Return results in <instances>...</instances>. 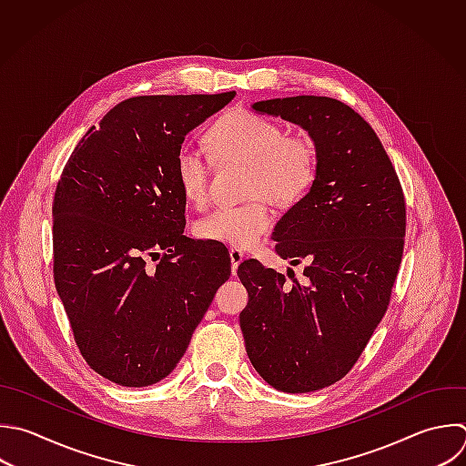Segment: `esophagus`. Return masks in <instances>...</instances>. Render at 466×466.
<instances>
[{
	"instance_id": "esophagus-1",
	"label": "esophagus",
	"mask_w": 466,
	"mask_h": 466,
	"mask_svg": "<svg viewBox=\"0 0 466 466\" xmlns=\"http://www.w3.org/2000/svg\"><path fill=\"white\" fill-rule=\"evenodd\" d=\"M229 258H231V269H233V273H235L237 268L240 266V262L244 260V253H242L240 249H237V248H231V249H229Z\"/></svg>"
}]
</instances>
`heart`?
<instances>
[{"label":"heart","mask_w":466,"mask_h":466,"mask_svg":"<svg viewBox=\"0 0 466 466\" xmlns=\"http://www.w3.org/2000/svg\"><path fill=\"white\" fill-rule=\"evenodd\" d=\"M208 146L217 162L246 164L240 206H220L195 224L198 238L249 249L273 226L266 198L280 208L299 204L317 177V146L306 135H286L280 124L246 109L224 113L208 131ZM175 177L184 198L200 206L208 198L209 162L189 144L178 147Z\"/></svg>","instance_id":"obj_1"}]
</instances>
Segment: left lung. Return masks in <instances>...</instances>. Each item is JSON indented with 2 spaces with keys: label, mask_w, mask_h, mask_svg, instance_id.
I'll return each instance as SVG.
<instances>
[{
  "label": "left lung",
  "mask_w": 466,
  "mask_h": 466,
  "mask_svg": "<svg viewBox=\"0 0 466 466\" xmlns=\"http://www.w3.org/2000/svg\"><path fill=\"white\" fill-rule=\"evenodd\" d=\"M308 131L317 177L277 222V253L304 279L249 258L240 329L248 357L275 390L306 393L342 379L386 313L400 266L406 204L397 173L370 124L328 96H291L251 106Z\"/></svg>",
  "instance_id": "left-lung-1"
}]
</instances>
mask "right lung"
I'll list each match as a JSON object with an SVG mask.
<instances>
[{
    "instance_id": "add662e5",
    "label": "right lung",
    "mask_w": 466,
    "mask_h": 466,
    "mask_svg": "<svg viewBox=\"0 0 466 466\" xmlns=\"http://www.w3.org/2000/svg\"><path fill=\"white\" fill-rule=\"evenodd\" d=\"M222 95L137 96L78 142L53 202L55 284L75 340L102 377L129 388L167 377L231 275L184 235L175 157ZM163 258L157 268L145 262Z\"/></svg>"
}]
</instances>
